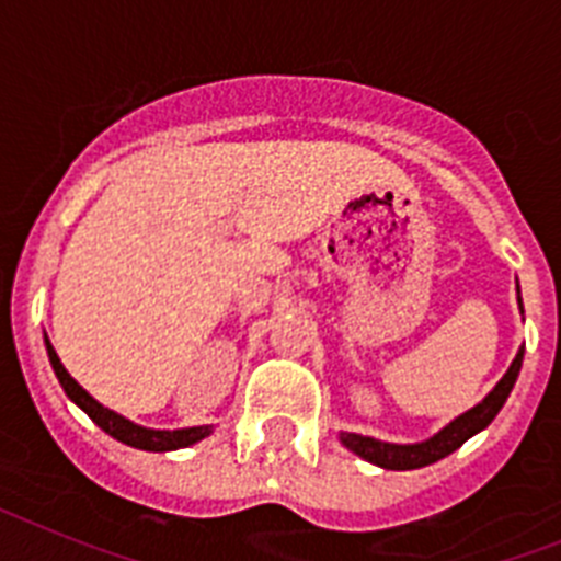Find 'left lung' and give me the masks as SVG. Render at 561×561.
<instances>
[{
  "instance_id": "obj_1",
  "label": "left lung",
  "mask_w": 561,
  "mask_h": 561,
  "mask_svg": "<svg viewBox=\"0 0 561 561\" xmlns=\"http://www.w3.org/2000/svg\"><path fill=\"white\" fill-rule=\"evenodd\" d=\"M519 306H523V300H519ZM519 368H523V348L514 356L508 374L497 381V388L485 396L478 408H472L469 413L455 419L449 427H444L438 435L424 440V444H404V447H401V444H385V440H374L354 433H342V444H345L351 453L359 455V458L381 466V469H421V466L435 463V460L447 458L449 453L463 447L466 440L472 438L474 433H480V430L492 424V419L500 413V408H503L508 393H512Z\"/></svg>"
}]
</instances>
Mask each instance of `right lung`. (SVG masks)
<instances>
[{
    "instance_id": "right-lung-1",
    "label": "right lung",
    "mask_w": 561,
    "mask_h": 561,
    "mask_svg": "<svg viewBox=\"0 0 561 561\" xmlns=\"http://www.w3.org/2000/svg\"><path fill=\"white\" fill-rule=\"evenodd\" d=\"M47 354H49V362H53V370H56L58 381H61L64 393L76 401L78 408H81L89 419L95 421L103 433H108L112 438L123 440V444H128V447L148 449V453H168V449L191 447V444L202 440L205 435H210V427L173 430V433H168V430L137 427V424H131V421L123 419V415L112 413V410H106L103 404H98V401L92 399V396H89L87 390H83L81 385H78V381L67 374V368H64L61 359H58V354L53 351V345H49V342H47Z\"/></svg>"
}]
</instances>
